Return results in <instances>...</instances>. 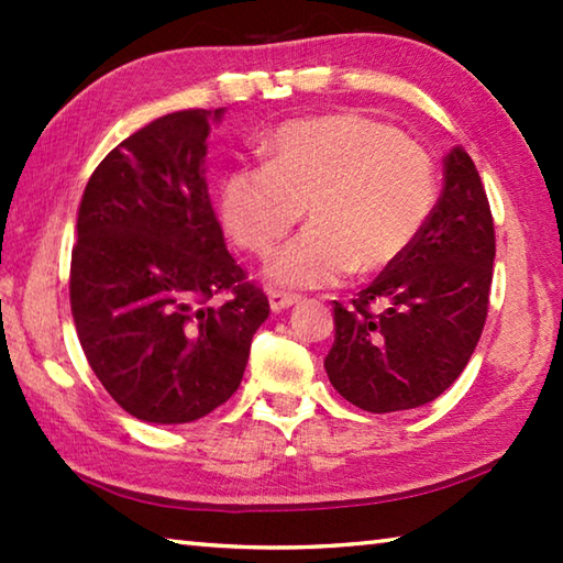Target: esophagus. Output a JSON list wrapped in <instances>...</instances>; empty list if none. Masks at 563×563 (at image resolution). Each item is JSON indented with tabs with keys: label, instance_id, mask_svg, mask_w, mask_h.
I'll return each instance as SVG.
<instances>
[{
	"label": "esophagus",
	"instance_id": "34e87169",
	"mask_svg": "<svg viewBox=\"0 0 563 563\" xmlns=\"http://www.w3.org/2000/svg\"><path fill=\"white\" fill-rule=\"evenodd\" d=\"M268 300H271V310H273V312H283V310L292 308V305H298V302H300V295L271 290V292H268Z\"/></svg>",
	"mask_w": 563,
	"mask_h": 563
}]
</instances>
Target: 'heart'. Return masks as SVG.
I'll return each mask as SVG.
<instances>
[{
  "label": "heart",
  "mask_w": 563,
  "mask_h": 563,
  "mask_svg": "<svg viewBox=\"0 0 563 563\" xmlns=\"http://www.w3.org/2000/svg\"><path fill=\"white\" fill-rule=\"evenodd\" d=\"M268 154L265 166L225 174L218 211L228 235L253 255H268L308 213V231L265 268L280 288H325L352 271H385L432 213L430 154L377 119L335 113L283 123Z\"/></svg>",
  "instance_id": "obj_1"
}]
</instances>
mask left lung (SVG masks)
Segmentation results:
<instances>
[{
	"mask_svg": "<svg viewBox=\"0 0 563 563\" xmlns=\"http://www.w3.org/2000/svg\"><path fill=\"white\" fill-rule=\"evenodd\" d=\"M494 221L464 148L444 156V188L412 247L350 308L335 300L332 387L365 412L422 407L470 362L489 310Z\"/></svg>",
	"mask_w": 563,
	"mask_h": 563,
	"instance_id": "1",
	"label": "left lung"
}]
</instances>
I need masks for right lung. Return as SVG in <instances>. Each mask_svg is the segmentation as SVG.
Here are the masks:
<instances>
[{
    "label": "right lung",
    "mask_w": 563,
    "mask_h": 563,
    "mask_svg": "<svg viewBox=\"0 0 563 563\" xmlns=\"http://www.w3.org/2000/svg\"><path fill=\"white\" fill-rule=\"evenodd\" d=\"M223 109L151 121L93 170L76 218L69 298L93 375L129 415L186 424L241 385L271 305L228 253L206 184ZM228 291L223 306L212 295Z\"/></svg>",
    "instance_id": "right-lung-1"
}]
</instances>
